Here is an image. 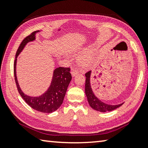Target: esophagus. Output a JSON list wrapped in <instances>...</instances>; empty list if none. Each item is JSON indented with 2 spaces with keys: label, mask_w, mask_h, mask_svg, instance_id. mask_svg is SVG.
I'll list each match as a JSON object with an SVG mask.
<instances>
[{
  "label": "esophagus",
  "mask_w": 148,
  "mask_h": 148,
  "mask_svg": "<svg viewBox=\"0 0 148 148\" xmlns=\"http://www.w3.org/2000/svg\"><path fill=\"white\" fill-rule=\"evenodd\" d=\"M71 74L72 76H75L76 74H78V71L76 70H71Z\"/></svg>",
  "instance_id": "obj_1"
}]
</instances>
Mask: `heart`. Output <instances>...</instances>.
Masks as SVG:
<instances>
[{"label":"heart","mask_w":148,"mask_h":148,"mask_svg":"<svg viewBox=\"0 0 148 148\" xmlns=\"http://www.w3.org/2000/svg\"><path fill=\"white\" fill-rule=\"evenodd\" d=\"M78 61H79V63H80L81 64L85 65V64H87V63L88 62V58H85V57H82V58H79Z\"/></svg>","instance_id":"1"}]
</instances>
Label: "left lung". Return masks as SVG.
Returning a JSON list of instances; mask_svg holds the SVG:
<instances>
[{"label":"left lung","mask_w":148,"mask_h":148,"mask_svg":"<svg viewBox=\"0 0 148 148\" xmlns=\"http://www.w3.org/2000/svg\"><path fill=\"white\" fill-rule=\"evenodd\" d=\"M91 71H89L85 74L86 77L85 84V93L88 98V101L90 107L95 111L100 112H107L111 111L121 107L123 103L119 105H109L101 101L99 98L97 97L93 93L92 88L91 87L90 77Z\"/></svg>","instance_id":"left-lung-1"}]
</instances>
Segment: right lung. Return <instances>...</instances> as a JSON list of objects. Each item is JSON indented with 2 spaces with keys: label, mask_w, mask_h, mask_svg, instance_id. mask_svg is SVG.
I'll return each instance as SVG.
<instances>
[{
  "label": "right lung",
  "mask_w": 148,
  "mask_h": 148,
  "mask_svg": "<svg viewBox=\"0 0 148 148\" xmlns=\"http://www.w3.org/2000/svg\"><path fill=\"white\" fill-rule=\"evenodd\" d=\"M40 31H36L32 33V34L25 37L20 45L16 54L14 74L18 92L26 103L37 111L51 113L57 110L62 103L68 86L72 79L70 68L58 67L54 70L52 81L48 90L38 97H32L25 94L20 89L16 77V62L18 56L27 43L36 40V35Z\"/></svg>",
  "instance_id": "right-lung-1"
}]
</instances>
